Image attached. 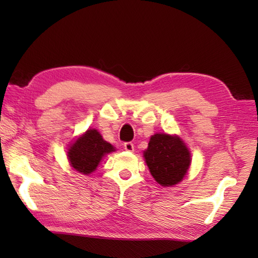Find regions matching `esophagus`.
<instances>
[{
  "mask_svg": "<svg viewBox=\"0 0 258 258\" xmlns=\"http://www.w3.org/2000/svg\"><path fill=\"white\" fill-rule=\"evenodd\" d=\"M124 149L127 152H134V144L132 142H126L124 143Z\"/></svg>",
  "mask_w": 258,
  "mask_h": 258,
  "instance_id": "1",
  "label": "esophagus"
}]
</instances>
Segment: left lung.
<instances>
[{
    "mask_svg": "<svg viewBox=\"0 0 258 258\" xmlns=\"http://www.w3.org/2000/svg\"><path fill=\"white\" fill-rule=\"evenodd\" d=\"M144 157L152 176L162 186H173L183 179L190 164L187 147L177 136L153 135Z\"/></svg>",
    "mask_w": 258,
    "mask_h": 258,
    "instance_id": "obj_1",
    "label": "left lung"
}]
</instances>
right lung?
Here are the masks:
<instances>
[{"mask_svg": "<svg viewBox=\"0 0 258 258\" xmlns=\"http://www.w3.org/2000/svg\"><path fill=\"white\" fill-rule=\"evenodd\" d=\"M114 151V147L104 141L96 130H89L70 147L68 156L72 167L87 175L95 171L104 155Z\"/></svg>", "mask_w": 258, "mask_h": 258, "instance_id": "obj_1", "label": "right lung"}]
</instances>
